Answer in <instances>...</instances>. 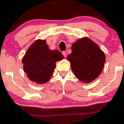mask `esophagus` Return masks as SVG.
I'll use <instances>...</instances> for the list:
<instances>
[{
	"mask_svg": "<svg viewBox=\"0 0 124 124\" xmlns=\"http://www.w3.org/2000/svg\"><path fill=\"white\" fill-rule=\"evenodd\" d=\"M62 54H63V55L64 56V57L66 58L67 57V52L65 51H63L62 52Z\"/></svg>",
	"mask_w": 124,
	"mask_h": 124,
	"instance_id": "obj_1",
	"label": "esophagus"
}]
</instances>
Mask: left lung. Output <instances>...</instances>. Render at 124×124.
I'll use <instances>...</instances> for the list:
<instances>
[{"label": "left lung", "mask_w": 124, "mask_h": 124, "mask_svg": "<svg viewBox=\"0 0 124 124\" xmlns=\"http://www.w3.org/2000/svg\"><path fill=\"white\" fill-rule=\"evenodd\" d=\"M67 59L75 77L85 83L99 77L105 62L103 51L88 37H83L72 44V53L68 55Z\"/></svg>", "instance_id": "8db88e82"}]
</instances>
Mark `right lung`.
<instances>
[{
	"label": "right lung",
	"instance_id": "right-lung-1",
	"mask_svg": "<svg viewBox=\"0 0 124 124\" xmlns=\"http://www.w3.org/2000/svg\"><path fill=\"white\" fill-rule=\"evenodd\" d=\"M63 59L58 50H51L45 40H35L22 59L23 70L30 80L38 84L49 80L55 68V63Z\"/></svg>",
	"mask_w": 124,
	"mask_h": 124
}]
</instances>
